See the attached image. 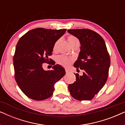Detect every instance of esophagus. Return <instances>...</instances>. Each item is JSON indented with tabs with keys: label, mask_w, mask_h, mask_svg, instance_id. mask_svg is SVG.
<instances>
[{
	"label": "esophagus",
	"mask_w": 125,
	"mask_h": 125,
	"mask_svg": "<svg viewBox=\"0 0 125 125\" xmlns=\"http://www.w3.org/2000/svg\"><path fill=\"white\" fill-rule=\"evenodd\" d=\"M70 72V71H69V70L68 69H65V73H66V74H68V73H69Z\"/></svg>",
	"instance_id": "obj_1"
}]
</instances>
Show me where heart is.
<instances>
[{
  "label": "heart",
  "mask_w": 125,
  "mask_h": 125,
  "mask_svg": "<svg viewBox=\"0 0 125 125\" xmlns=\"http://www.w3.org/2000/svg\"><path fill=\"white\" fill-rule=\"evenodd\" d=\"M67 40L68 42H69V44L72 48L73 47H75V46H78V47H79L80 41L76 37H75L74 36L72 35H69L67 37ZM59 42L60 40H57L55 42V43L54 44L53 51H56V49H57V45L59 43ZM57 62L58 64L60 65L64 66V67L67 68L71 64V63L73 62V59H72V58L66 57V56L61 55L57 57Z\"/></svg>",
  "instance_id": "obj_1"
}]
</instances>
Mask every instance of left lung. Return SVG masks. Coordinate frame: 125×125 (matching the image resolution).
<instances>
[{
    "instance_id": "left-lung-1",
    "label": "left lung",
    "mask_w": 125,
    "mask_h": 125,
    "mask_svg": "<svg viewBox=\"0 0 125 125\" xmlns=\"http://www.w3.org/2000/svg\"><path fill=\"white\" fill-rule=\"evenodd\" d=\"M68 32L79 39L81 51L74 66L83 71V76L76 73V81L68 85L71 95L79 101L90 100L106 82L110 58L104 39L94 31L73 29Z\"/></svg>"
}]
</instances>
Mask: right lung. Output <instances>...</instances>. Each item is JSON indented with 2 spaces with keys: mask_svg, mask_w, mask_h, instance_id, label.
I'll list each match as a JSON object with an SVG mask.
<instances>
[{
  "mask_svg": "<svg viewBox=\"0 0 125 125\" xmlns=\"http://www.w3.org/2000/svg\"><path fill=\"white\" fill-rule=\"evenodd\" d=\"M66 29H33L20 37L13 58L15 78L19 87L27 97L36 101L48 98L53 94L54 85L65 74L60 65L49 58L54 44L64 35ZM43 63L53 66L44 71Z\"/></svg>",
  "mask_w": 125,
  "mask_h": 125,
  "instance_id": "1",
  "label": "right lung"
}]
</instances>
